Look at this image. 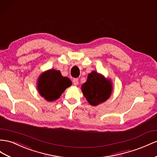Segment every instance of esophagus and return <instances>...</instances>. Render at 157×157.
Masks as SVG:
<instances>
[{"label":"esophagus","instance_id":"esophagus-1","mask_svg":"<svg viewBox=\"0 0 157 157\" xmlns=\"http://www.w3.org/2000/svg\"><path fill=\"white\" fill-rule=\"evenodd\" d=\"M73 82L75 86H77V84H78V78H74L73 80Z\"/></svg>","mask_w":157,"mask_h":157}]
</instances>
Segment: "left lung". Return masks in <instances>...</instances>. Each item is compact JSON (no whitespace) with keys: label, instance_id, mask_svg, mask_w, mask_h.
<instances>
[{"label":"left lung","instance_id":"obj_1","mask_svg":"<svg viewBox=\"0 0 157 157\" xmlns=\"http://www.w3.org/2000/svg\"><path fill=\"white\" fill-rule=\"evenodd\" d=\"M82 90L88 103L97 105L109 98L112 92V84L103 76L92 71L88 76L86 82L82 84Z\"/></svg>","mask_w":157,"mask_h":157}]
</instances>
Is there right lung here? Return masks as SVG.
Segmentation results:
<instances>
[{
  "instance_id": "add662e5",
  "label": "right lung",
  "mask_w": 157,
  "mask_h": 157,
  "mask_svg": "<svg viewBox=\"0 0 157 157\" xmlns=\"http://www.w3.org/2000/svg\"><path fill=\"white\" fill-rule=\"evenodd\" d=\"M71 84V80L63 77L60 71L52 69L40 76L38 80V90L46 100L52 101L58 99Z\"/></svg>"
}]
</instances>
